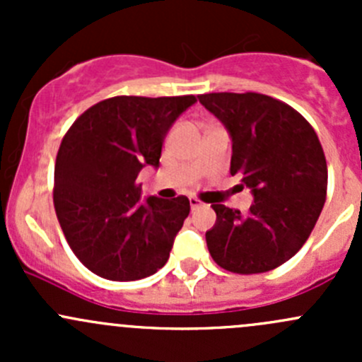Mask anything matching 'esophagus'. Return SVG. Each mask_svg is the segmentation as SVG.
Returning a JSON list of instances; mask_svg holds the SVG:
<instances>
[{
    "label": "esophagus",
    "instance_id": "34e87169",
    "mask_svg": "<svg viewBox=\"0 0 362 362\" xmlns=\"http://www.w3.org/2000/svg\"><path fill=\"white\" fill-rule=\"evenodd\" d=\"M189 204H191V210H196V208L203 206V203L196 198H189Z\"/></svg>",
    "mask_w": 362,
    "mask_h": 362
}]
</instances>
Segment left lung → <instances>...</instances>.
<instances>
[{"mask_svg": "<svg viewBox=\"0 0 362 362\" xmlns=\"http://www.w3.org/2000/svg\"><path fill=\"white\" fill-rule=\"evenodd\" d=\"M228 129L231 175H242L250 210L211 204L206 245L221 268L242 275L284 264L305 245L322 211L327 164L313 127L289 105L257 93L198 96Z\"/></svg>", "mask_w": 362, "mask_h": 362, "instance_id": "1", "label": "left lung"}]
</instances>
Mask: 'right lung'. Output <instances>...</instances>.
<instances>
[{
  "instance_id": "obj_1",
  "label": "right lung",
  "mask_w": 362,
  "mask_h": 362,
  "mask_svg": "<svg viewBox=\"0 0 362 362\" xmlns=\"http://www.w3.org/2000/svg\"><path fill=\"white\" fill-rule=\"evenodd\" d=\"M194 96H117L73 122L54 170V206L68 245L103 279L131 282L166 264L191 204L141 198L136 177L158 170L163 141Z\"/></svg>"
}]
</instances>
